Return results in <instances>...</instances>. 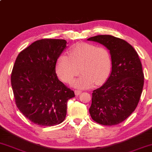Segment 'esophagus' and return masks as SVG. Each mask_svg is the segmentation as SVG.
I'll return each mask as SVG.
<instances>
[{"instance_id":"34e87169","label":"esophagus","mask_w":152,"mask_h":152,"mask_svg":"<svg viewBox=\"0 0 152 152\" xmlns=\"http://www.w3.org/2000/svg\"><path fill=\"white\" fill-rule=\"evenodd\" d=\"M75 94H76V96H78V95H79V94H81V90H75Z\"/></svg>"}]
</instances>
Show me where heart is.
I'll return each mask as SVG.
<instances>
[{"label":"heart","instance_id":"1","mask_svg":"<svg viewBox=\"0 0 152 152\" xmlns=\"http://www.w3.org/2000/svg\"><path fill=\"white\" fill-rule=\"evenodd\" d=\"M69 56L61 55L57 61L56 72L63 81L70 83L80 71L82 76L73 83L77 88H88L94 83L98 86L107 79L111 69V54L107 48L80 43L69 49Z\"/></svg>","mask_w":152,"mask_h":152}]
</instances>
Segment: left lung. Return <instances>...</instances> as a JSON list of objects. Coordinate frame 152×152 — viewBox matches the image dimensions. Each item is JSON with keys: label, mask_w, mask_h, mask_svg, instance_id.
Segmentation results:
<instances>
[{"label": "left lung", "mask_w": 152, "mask_h": 152, "mask_svg": "<svg viewBox=\"0 0 152 152\" xmlns=\"http://www.w3.org/2000/svg\"><path fill=\"white\" fill-rule=\"evenodd\" d=\"M87 40L106 47L112 64L107 81L92 93L90 115L102 125H116L128 118L139 104L144 78L142 63L135 49L124 40L110 35Z\"/></svg>", "instance_id": "8db88e82"}]
</instances>
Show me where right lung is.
I'll return each instance as SVG.
<instances>
[{
  "mask_svg": "<svg viewBox=\"0 0 152 152\" xmlns=\"http://www.w3.org/2000/svg\"><path fill=\"white\" fill-rule=\"evenodd\" d=\"M64 39L38 40L23 50L11 73L15 104L26 118L39 126H51L64 121L67 102L74 91L58 80L56 64L66 47Z\"/></svg>",
  "mask_w": 152,
  "mask_h": 152,
  "instance_id": "1",
  "label": "right lung"
}]
</instances>
